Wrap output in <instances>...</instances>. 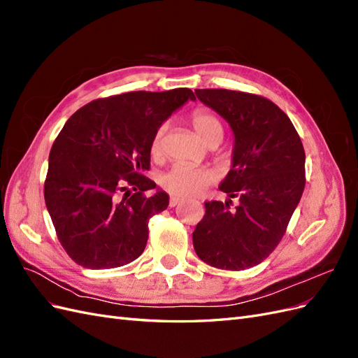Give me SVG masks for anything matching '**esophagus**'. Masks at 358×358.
Wrapping results in <instances>:
<instances>
[{"mask_svg": "<svg viewBox=\"0 0 358 358\" xmlns=\"http://www.w3.org/2000/svg\"><path fill=\"white\" fill-rule=\"evenodd\" d=\"M180 201H182L180 197H171L170 201H169V206H170V208H175V206H178Z\"/></svg>", "mask_w": 358, "mask_h": 358, "instance_id": "34e87169", "label": "esophagus"}]
</instances>
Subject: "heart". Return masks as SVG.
I'll return each instance as SVG.
<instances>
[{
    "label": "heart",
    "instance_id": "obj_1",
    "mask_svg": "<svg viewBox=\"0 0 358 358\" xmlns=\"http://www.w3.org/2000/svg\"><path fill=\"white\" fill-rule=\"evenodd\" d=\"M189 122L196 133L208 145H218L224 137V127L221 119L209 109H196L189 115ZM167 133V124H162L157 128V131L150 142V154L155 158L164 152V137ZM216 180L215 171L208 167H197L191 164L173 166L161 178V187L173 196L194 197L204 192Z\"/></svg>",
    "mask_w": 358,
    "mask_h": 358
}]
</instances>
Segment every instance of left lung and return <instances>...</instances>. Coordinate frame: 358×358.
I'll return each mask as SVG.
<instances>
[{
	"label": "left lung",
	"mask_w": 358,
	"mask_h": 358,
	"mask_svg": "<svg viewBox=\"0 0 358 358\" xmlns=\"http://www.w3.org/2000/svg\"><path fill=\"white\" fill-rule=\"evenodd\" d=\"M234 133L233 166L220 189L230 200L206 201L192 233L204 263L224 270L254 267L275 251L305 189V149L285 112L262 95L197 90ZM231 198L240 203L232 208Z\"/></svg>",
	"instance_id": "left-lung-1"
}]
</instances>
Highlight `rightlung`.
Returning a JSON list of instances; mask_svg holds the SVG:
<instances>
[{
	"label": "right lung",
	"instance_id": "1",
	"mask_svg": "<svg viewBox=\"0 0 358 358\" xmlns=\"http://www.w3.org/2000/svg\"><path fill=\"white\" fill-rule=\"evenodd\" d=\"M188 100V88L106 96L74 112L49 154L45 201L69 257L86 268L134 262L148 242L149 220L169 196L143 171L150 169L157 128Z\"/></svg>",
	"mask_w": 358,
	"mask_h": 358
}]
</instances>
